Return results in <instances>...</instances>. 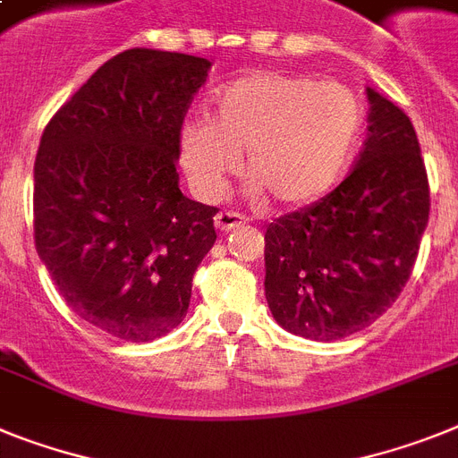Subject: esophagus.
<instances>
[{"label": "esophagus", "instance_id": "esophagus-1", "mask_svg": "<svg viewBox=\"0 0 458 458\" xmlns=\"http://www.w3.org/2000/svg\"><path fill=\"white\" fill-rule=\"evenodd\" d=\"M247 223V218L242 216V214H237V211H218L216 216H214V225H216L218 230H235V228H242Z\"/></svg>", "mask_w": 458, "mask_h": 458}]
</instances>
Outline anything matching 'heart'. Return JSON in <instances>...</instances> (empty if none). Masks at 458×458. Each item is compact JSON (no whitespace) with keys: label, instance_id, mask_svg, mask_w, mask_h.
Returning <instances> with one entry per match:
<instances>
[{"label":"heart","instance_id":"heart-1","mask_svg":"<svg viewBox=\"0 0 458 458\" xmlns=\"http://www.w3.org/2000/svg\"><path fill=\"white\" fill-rule=\"evenodd\" d=\"M360 123V102L340 83L256 72L214 95L211 118H183L179 151L199 195L218 193L244 151V176L260 193L305 205L337 182Z\"/></svg>","mask_w":458,"mask_h":458}]
</instances>
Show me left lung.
Masks as SVG:
<instances>
[{
	"label": "left lung",
	"instance_id": "left-lung-1",
	"mask_svg": "<svg viewBox=\"0 0 458 458\" xmlns=\"http://www.w3.org/2000/svg\"><path fill=\"white\" fill-rule=\"evenodd\" d=\"M368 140L353 170L314 205L265 230V298L307 340L359 333L412 275L431 198L410 118L368 88Z\"/></svg>",
	"mask_w": 458,
	"mask_h": 458
}]
</instances>
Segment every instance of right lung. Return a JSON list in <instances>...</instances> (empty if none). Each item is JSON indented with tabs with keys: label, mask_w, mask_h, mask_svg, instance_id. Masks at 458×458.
I'll return each instance as SVG.
<instances>
[{
	"label": "right lung",
	"mask_w": 458,
	"mask_h": 458,
	"mask_svg": "<svg viewBox=\"0 0 458 458\" xmlns=\"http://www.w3.org/2000/svg\"><path fill=\"white\" fill-rule=\"evenodd\" d=\"M211 63L130 48L106 60L41 134L34 244L72 312L118 340L182 324L216 207L179 191V128Z\"/></svg>",
	"instance_id": "right-lung-1"
}]
</instances>
